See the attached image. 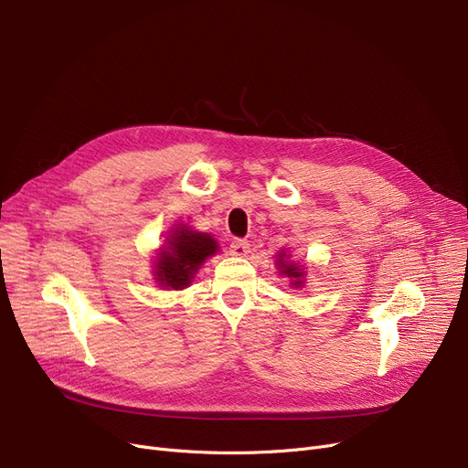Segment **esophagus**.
<instances>
[{
	"label": "esophagus",
	"instance_id": "34e87169",
	"mask_svg": "<svg viewBox=\"0 0 468 468\" xmlns=\"http://www.w3.org/2000/svg\"><path fill=\"white\" fill-rule=\"evenodd\" d=\"M229 252L233 254V256H239V258H242V256H247L249 252H250V245L247 240H242V239H235L231 245H229Z\"/></svg>",
	"mask_w": 468,
	"mask_h": 468
}]
</instances>
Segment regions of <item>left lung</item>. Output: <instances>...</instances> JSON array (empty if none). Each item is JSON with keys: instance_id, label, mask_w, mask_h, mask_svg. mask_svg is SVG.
Returning a JSON list of instances; mask_svg holds the SVG:
<instances>
[{"instance_id": "8db88e82", "label": "left lung", "mask_w": 468, "mask_h": 468, "mask_svg": "<svg viewBox=\"0 0 468 468\" xmlns=\"http://www.w3.org/2000/svg\"><path fill=\"white\" fill-rule=\"evenodd\" d=\"M275 266H277V273L279 275L289 277L291 287H294V289H302L303 287V282H306V268L300 266L298 261H294L287 249H282V250L277 252Z\"/></svg>"}]
</instances>
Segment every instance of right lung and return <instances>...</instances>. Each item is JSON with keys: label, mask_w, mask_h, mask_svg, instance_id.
<instances>
[{"label": "right lung", "mask_w": 468, "mask_h": 468, "mask_svg": "<svg viewBox=\"0 0 468 468\" xmlns=\"http://www.w3.org/2000/svg\"><path fill=\"white\" fill-rule=\"evenodd\" d=\"M218 250V240L210 233L177 223L168 231L165 245L156 250L153 279L165 291H184L193 282L202 263Z\"/></svg>", "instance_id": "1"}]
</instances>
